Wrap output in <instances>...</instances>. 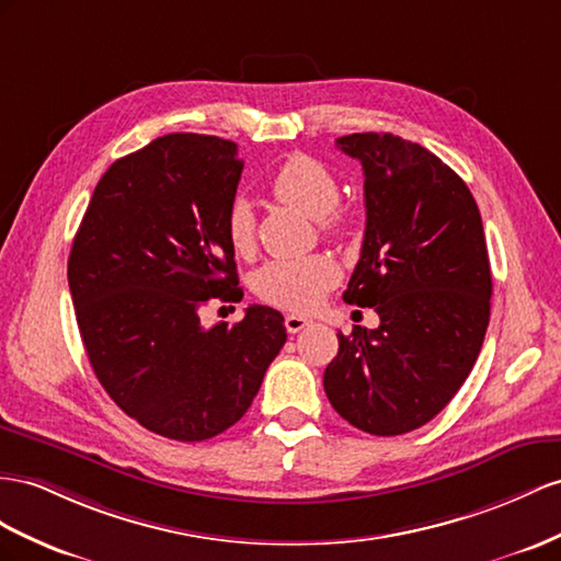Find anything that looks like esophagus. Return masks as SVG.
I'll return each mask as SVG.
<instances>
[{"instance_id":"esophagus-1","label":"esophagus","mask_w":561,"mask_h":561,"mask_svg":"<svg viewBox=\"0 0 561 561\" xmlns=\"http://www.w3.org/2000/svg\"><path fill=\"white\" fill-rule=\"evenodd\" d=\"M310 324H312V320L300 318V314H286V318H284V327H286V332H289V334L304 332V329L310 327Z\"/></svg>"}]
</instances>
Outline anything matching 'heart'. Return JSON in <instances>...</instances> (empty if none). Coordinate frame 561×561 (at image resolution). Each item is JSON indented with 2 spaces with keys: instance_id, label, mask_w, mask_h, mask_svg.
Instances as JSON below:
<instances>
[{
  "instance_id": "obj_1",
  "label": "heart",
  "mask_w": 561,
  "mask_h": 561,
  "mask_svg": "<svg viewBox=\"0 0 561 561\" xmlns=\"http://www.w3.org/2000/svg\"><path fill=\"white\" fill-rule=\"evenodd\" d=\"M270 190L282 204L308 218H318L329 237L351 232V215L334 208L339 182L334 172L308 153H291L272 175ZM227 239L237 253H251L255 218L247 201H234L227 213ZM341 279V270L329 255H306L296 261H270L253 277V289L265 304L294 312H310L322 304Z\"/></svg>"
}]
</instances>
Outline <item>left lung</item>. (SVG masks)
Instances as JSON below:
<instances>
[{
  "mask_svg": "<svg viewBox=\"0 0 561 561\" xmlns=\"http://www.w3.org/2000/svg\"><path fill=\"white\" fill-rule=\"evenodd\" d=\"M336 147L365 172V239L343 300L375 308L377 329L339 334L329 403L371 436L431 422L465 383L491 318V263L477 201L436 153L391 133Z\"/></svg>",
  "mask_w": 561,
  "mask_h": 561,
  "instance_id": "1",
  "label": "left lung"
}]
</instances>
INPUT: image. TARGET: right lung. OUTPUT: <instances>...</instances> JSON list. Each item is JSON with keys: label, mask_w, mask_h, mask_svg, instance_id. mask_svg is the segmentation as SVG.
I'll use <instances>...</instances> for the list:
<instances>
[{"label": "right lung", "mask_w": 561, "mask_h": 561, "mask_svg": "<svg viewBox=\"0 0 561 561\" xmlns=\"http://www.w3.org/2000/svg\"><path fill=\"white\" fill-rule=\"evenodd\" d=\"M237 144L178 133L118 158L68 257L80 336L99 383L127 417L192 443L237 424L286 341L282 312L201 327L208 300H241L227 213Z\"/></svg>", "instance_id": "obj_1"}]
</instances>
